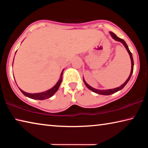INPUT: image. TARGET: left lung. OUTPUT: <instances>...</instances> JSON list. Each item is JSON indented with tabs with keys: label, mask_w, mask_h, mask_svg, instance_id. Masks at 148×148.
Wrapping results in <instances>:
<instances>
[{
	"label": "left lung",
	"mask_w": 148,
	"mask_h": 148,
	"mask_svg": "<svg viewBox=\"0 0 148 148\" xmlns=\"http://www.w3.org/2000/svg\"><path fill=\"white\" fill-rule=\"evenodd\" d=\"M110 35H111V36H112V38H113L115 40L121 42V43L124 45V46L125 47V48H126V49L127 50V51H128V53H129V56H130V57H131V64H132V65H131V74H130L129 76V77H128V79H127L126 80V82H125L123 84H122L121 86H119V87H116V88L111 89L100 90V89H95V88H92V87H91V86H89V85H88V84H87L86 83V82L85 81L84 79L83 78L84 84H86V86H87V88L91 90V91H93V92H96V93H97V94L102 95H112V94L114 93V92H117L118 91H119V90H121V89H122L123 88V87H124L125 86H126V84H127V82H128L129 81L130 78H131L132 72H133V68H134V61H133V58H132V53H131V52L130 51V50H129V47H128V46H127V45L126 42H125L123 39L119 38V37H117V36H116V35L114 33V32H110Z\"/></svg>",
	"instance_id": "8db88e82"
}]
</instances>
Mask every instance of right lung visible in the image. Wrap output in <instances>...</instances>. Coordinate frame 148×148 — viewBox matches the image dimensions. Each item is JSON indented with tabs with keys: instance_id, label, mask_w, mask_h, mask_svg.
<instances>
[{
	"instance_id": "1",
	"label": "right lung",
	"mask_w": 148,
	"mask_h": 148,
	"mask_svg": "<svg viewBox=\"0 0 148 148\" xmlns=\"http://www.w3.org/2000/svg\"><path fill=\"white\" fill-rule=\"evenodd\" d=\"M13 62H14V61H13ZM62 73H63V71H62V72H61V76H60V79H59V81L57 82V83L56 84V86L52 87L51 89L47 90V91H46L39 92V93L32 94V93H28V92H25L23 91V90H21V89H20V91H21L22 93L25 95V96H26L27 97H29V98H31L32 99L44 100V99L50 98V97H51L52 96H53V95L57 92V90H58L60 85H61V82H62Z\"/></svg>"
}]
</instances>
